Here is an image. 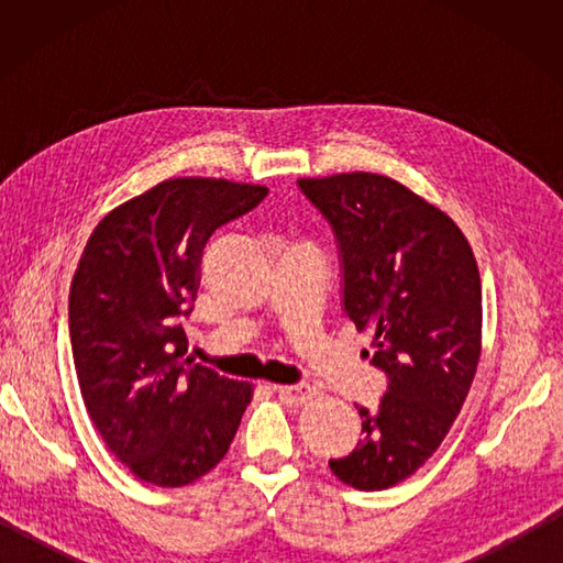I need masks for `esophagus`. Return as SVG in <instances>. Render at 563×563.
<instances>
[{
	"label": "esophagus",
	"instance_id": "obj_1",
	"mask_svg": "<svg viewBox=\"0 0 563 563\" xmlns=\"http://www.w3.org/2000/svg\"><path fill=\"white\" fill-rule=\"evenodd\" d=\"M275 391L280 394L283 404L288 406H302L317 397V389L309 385H285V387H275Z\"/></svg>",
	"mask_w": 563,
	"mask_h": 563
}]
</instances>
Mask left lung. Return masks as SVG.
<instances>
[{
    "mask_svg": "<svg viewBox=\"0 0 563 563\" xmlns=\"http://www.w3.org/2000/svg\"><path fill=\"white\" fill-rule=\"evenodd\" d=\"M341 244L343 307L373 333L367 355L389 377L363 438L331 472L382 492L423 466L445 440L479 367L482 278L462 230L433 202L369 172L300 178Z\"/></svg>",
    "mask_w": 563,
    "mask_h": 563,
    "instance_id": "obj_1",
    "label": "left lung"
}]
</instances>
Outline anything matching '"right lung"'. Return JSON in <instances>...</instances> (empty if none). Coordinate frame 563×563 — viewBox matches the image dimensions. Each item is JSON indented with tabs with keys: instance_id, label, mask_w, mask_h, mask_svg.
<instances>
[{
	"instance_id": "add662e5",
	"label": "right lung",
	"mask_w": 563,
	"mask_h": 563,
	"mask_svg": "<svg viewBox=\"0 0 563 563\" xmlns=\"http://www.w3.org/2000/svg\"><path fill=\"white\" fill-rule=\"evenodd\" d=\"M266 194L227 178H166L113 208L84 246L69 285L81 399L140 482L176 488L206 476L254 397L251 382L186 357L178 317L196 300L210 234Z\"/></svg>"
}]
</instances>
